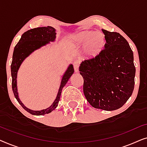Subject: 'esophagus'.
Wrapping results in <instances>:
<instances>
[{
  "instance_id": "34e87169",
  "label": "esophagus",
  "mask_w": 147,
  "mask_h": 147,
  "mask_svg": "<svg viewBox=\"0 0 147 147\" xmlns=\"http://www.w3.org/2000/svg\"><path fill=\"white\" fill-rule=\"evenodd\" d=\"M73 65L74 67V71H75V72H78V71H79L80 62L78 61H75L74 62Z\"/></svg>"
}]
</instances>
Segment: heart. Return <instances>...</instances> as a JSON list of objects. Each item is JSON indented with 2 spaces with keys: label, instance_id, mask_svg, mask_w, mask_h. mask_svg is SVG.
Listing matches in <instances>:
<instances>
[{
  "label": "heart",
  "instance_id": "heart-1",
  "mask_svg": "<svg viewBox=\"0 0 147 147\" xmlns=\"http://www.w3.org/2000/svg\"><path fill=\"white\" fill-rule=\"evenodd\" d=\"M77 45L85 47V51L89 56L97 55L105 44V38L100 32L84 31L76 34L74 37Z\"/></svg>",
  "mask_w": 147,
  "mask_h": 147
}]
</instances>
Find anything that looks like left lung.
Wrapping results in <instances>:
<instances>
[{
	"label": "left lung",
	"instance_id": "1",
	"mask_svg": "<svg viewBox=\"0 0 147 147\" xmlns=\"http://www.w3.org/2000/svg\"><path fill=\"white\" fill-rule=\"evenodd\" d=\"M106 43L92 59L79 67L84 78V94L94 108L106 111L121 108L131 96L136 69L128 41L116 32L102 29Z\"/></svg>",
	"mask_w": 147,
	"mask_h": 147
}]
</instances>
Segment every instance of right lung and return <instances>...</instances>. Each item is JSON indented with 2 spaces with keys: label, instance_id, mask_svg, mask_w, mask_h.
<instances>
[{
  "label": "right lung",
  "instance_id": "1",
  "mask_svg": "<svg viewBox=\"0 0 147 147\" xmlns=\"http://www.w3.org/2000/svg\"><path fill=\"white\" fill-rule=\"evenodd\" d=\"M56 30L55 28L48 26V27H38L35 29H30L26 31L21 36L19 41L16 45L14 49L13 60L11 65V76H12V88H13V94L18 102L21 106L29 113L36 116L44 115L45 114H49L57 108L58 103L61 97V94L63 88L67 84L70 77L74 74V69L72 64L68 66L67 69L62 76L61 84L58 90V93L56 96L55 100L53 104L49 107L46 109L41 110H33L26 107L22 103L19 99V93L17 90V73L19 67L26 58L36 50L40 49L50 42L55 41L56 38Z\"/></svg>",
  "mask_w": 147,
  "mask_h": 147
}]
</instances>
